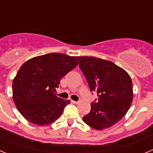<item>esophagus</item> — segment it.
<instances>
[{
  "label": "esophagus",
  "instance_id": "1",
  "mask_svg": "<svg viewBox=\"0 0 153 153\" xmlns=\"http://www.w3.org/2000/svg\"><path fill=\"white\" fill-rule=\"evenodd\" d=\"M71 102L74 104H77L78 103V101H74V100H71Z\"/></svg>",
  "mask_w": 153,
  "mask_h": 153
}]
</instances>
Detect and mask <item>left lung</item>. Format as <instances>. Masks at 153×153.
<instances>
[{"mask_svg": "<svg viewBox=\"0 0 153 153\" xmlns=\"http://www.w3.org/2000/svg\"><path fill=\"white\" fill-rule=\"evenodd\" d=\"M91 92L97 93L90 113L83 122L97 130L111 127L128 112L133 92L131 77L126 70L109 60L93 56H77Z\"/></svg>", "mask_w": 153, "mask_h": 153, "instance_id": "1", "label": "left lung"}]
</instances>
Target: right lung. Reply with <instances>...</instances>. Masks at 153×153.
<instances>
[{"label": "right lung", "instance_id": "obj_1", "mask_svg": "<svg viewBox=\"0 0 153 153\" xmlns=\"http://www.w3.org/2000/svg\"><path fill=\"white\" fill-rule=\"evenodd\" d=\"M77 65L76 56L56 53L25 62L12 83L13 102L23 117L37 126L56 121L70 100L59 98L53 91L62 77Z\"/></svg>", "mask_w": 153, "mask_h": 153}]
</instances>
